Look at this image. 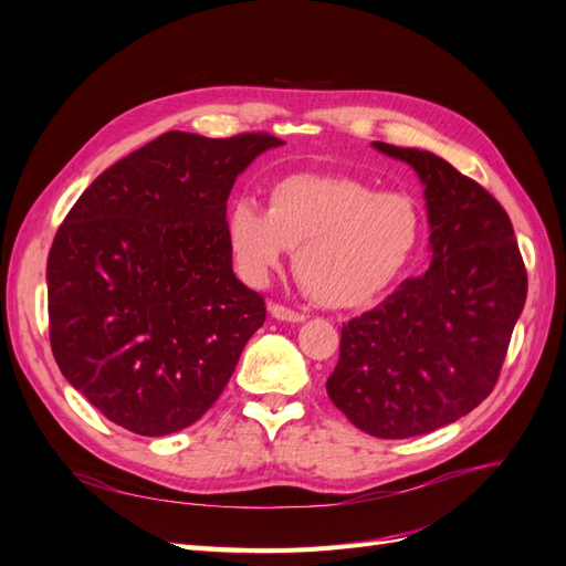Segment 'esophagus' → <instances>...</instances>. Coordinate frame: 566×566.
<instances>
[{
  "label": "esophagus",
  "mask_w": 566,
  "mask_h": 566,
  "mask_svg": "<svg viewBox=\"0 0 566 566\" xmlns=\"http://www.w3.org/2000/svg\"><path fill=\"white\" fill-rule=\"evenodd\" d=\"M269 312H271V316L273 318H279V321H287V323H302L306 316L304 314H300V312H295V310H290V306H283V304H269Z\"/></svg>",
  "instance_id": "esophagus-1"
}]
</instances>
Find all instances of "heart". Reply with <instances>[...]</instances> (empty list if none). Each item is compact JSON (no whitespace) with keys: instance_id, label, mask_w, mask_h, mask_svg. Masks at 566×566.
<instances>
[{"instance_id":"heart-1","label":"heart","mask_w":566,"mask_h":566,"mask_svg":"<svg viewBox=\"0 0 566 566\" xmlns=\"http://www.w3.org/2000/svg\"><path fill=\"white\" fill-rule=\"evenodd\" d=\"M422 238L420 202L403 191H375L347 175H293L269 191V212L235 200L227 241L243 276L262 285L287 250L316 304L354 310L399 276Z\"/></svg>"}]
</instances>
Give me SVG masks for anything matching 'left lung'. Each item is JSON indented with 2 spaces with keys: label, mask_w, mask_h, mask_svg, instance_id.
<instances>
[{
  "label": "left lung",
  "mask_w": 566,
  "mask_h": 566,
  "mask_svg": "<svg viewBox=\"0 0 566 566\" xmlns=\"http://www.w3.org/2000/svg\"><path fill=\"white\" fill-rule=\"evenodd\" d=\"M373 146L418 172L432 264L342 328L325 389L358 430L408 439L489 397L524 310L526 269L510 217L486 188L430 150Z\"/></svg>",
  "instance_id": "8db88e82"
}]
</instances>
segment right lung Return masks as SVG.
Segmentation results:
<instances>
[{
    "mask_svg": "<svg viewBox=\"0 0 566 566\" xmlns=\"http://www.w3.org/2000/svg\"><path fill=\"white\" fill-rule=\"evenodd\" d=\"M281 144L167 132L98 175L63 219L46 262L51 352L111 422L172 434L227 387L266 318L233 273L227 200Z\"/></svg>",
    "mask_w": 566,
    "mask_h": 566,
    "instance_id": "1",
    "label": "right lung"
}]
</instances>
